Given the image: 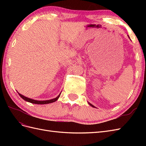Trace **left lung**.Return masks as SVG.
Instances as JSON below:
<instances>
[{"label": "left lung", "mask_w": 146, "mask_h": 146, "mask_svg": "<svg viewBox=\"0 0 146 146\" xmlns=\"http://www.w3.org/2000/svg\"><path fill=\"white\" fill-rule=\"evenodd\" d=\"M129 38H130V37H129ZM89 104L91 106V107H94V108H95V107H94V105H92L91 104H90V103H89Z\"/></svg>", "instance_id": "8db88e82"}]
</instances>
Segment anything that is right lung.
Instances as JSON below:
<instances>
[{"instance_id":"obj_1","label":"right lung","mask_w":146,"mask_h":146,"mask_svg":"<svg viewBox=\"0 0 146 146\" xmlns=\"http://www.w3.org/2000/svg\"><path fill=\"white\" fill-rule=\"evenodd\" d=\"M18 94L21 96V98H23L24 100L27 101V102H30L32 104H50V103H52V102H54L56 101L57 99L59 98V97L61 94V93H60L55 99H51V100H43V101L41 100H41H33V99H29L28 98H26V97H25L23 95H21L19 93H18Z\"/></svg>"}]
</instances>
